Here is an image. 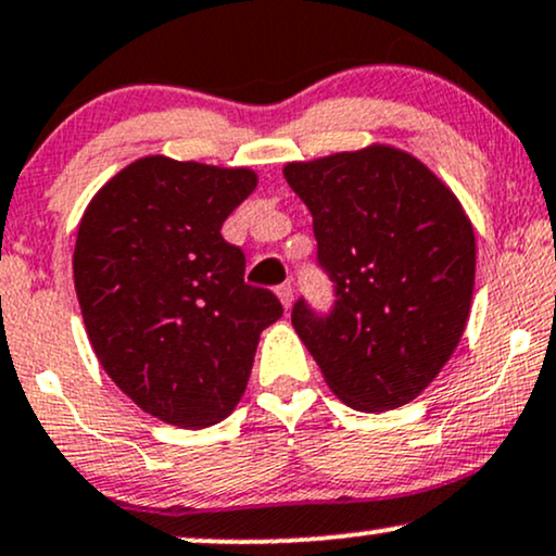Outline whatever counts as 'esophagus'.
Returning a JSON list of instances; mask_svg holds the SVG:
<instances>
[{
  "instance_id": "1",
  "label": "esophagus",
  "mask_w": 556,
  "mask_h": 556,
  "mask_svg": "<svg viewBox=\"0 0 556 556\" xmlns=\"http://www.w3.org/2000/svg\"><path fill=\"white\" fill-rule=\"evenodd\" d=\"M277 295H279V300H282L285 311H290V305H292V287L290 285H279L277 287Z\"/></svg>"
}]
</instances>
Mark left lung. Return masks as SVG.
I'll return each instance as SVG.
<instances>
[{"instance_id":"left-lung-1","label":"left lung","mask_w":556,"mask_h":556,"mask_svg":"<svg viewBox=\"0 0 556 556\" xmlns=\"http://www.w3.org/2000/svg\"><path fill=\"white\" fill-rule=\"evenodd\" d=\"M285 178L313 214L316 264L333 285L326 313L305 298L292 305L298 337L352 409L409 404L469 318L477 243L464 206L427 165L386 144L290 163Z\"/></svg>"}]
</instances>
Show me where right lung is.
<instances>
[{
    "label": "right lung",
    "instance_id": "add662e5",
    "mask_svg": "<svg viewBox=\"0 0 556 556\" xmlns=\"http://www.w3.org/2000/svg\"><path fill=\"white\" fill-rule=\"evenodd\" d=\"M256 189L249 168L142 157L83 214L75 290L100 365L139 409L202 430L236 409L258 333L282 316L243 282L223 223Z\"/></svg>",
    "mask_w": 556,
    "mask_h": 556
}]
</instances>
